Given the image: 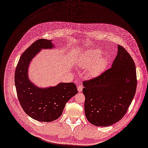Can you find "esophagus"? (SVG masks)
<instances>
[{
    "label": "esophagus",
    "instance_id": "obj_1",
    "mask_svg": "<svg viewBox=\"0 0 148 148\" xmlns=\"http://www.w3.org/2000/svg\"><path fill=\"white\" fill-rule=\"evenodd\" d=\"M83 87L82 85H79L77 86V90L79 92H81L83 90Z\"/></svg>",
    "mask_w": 148,
    "mask_h": 148
}]
</instances>
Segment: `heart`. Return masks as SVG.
<instances>
[{
    "label": "heart",
    "mask_w": 148,
    "mask_h": 148,
    "mask_svg": "<svg viewBox=\"0 0 148 148\" xmlns=\"http://www.w3.org/2000/svg\"><path fill=\"white\" fill-rule=\"evenodd\" d=\"M101 52L98 49L88 50L80 58L78 65L82 68H87V75L91 78L99 75L105 69L107 65V59L101 56Z\"/></svg>",
    "instance_id": "obj_1"
}]
</instances>
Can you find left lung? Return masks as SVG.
Segmentation results:
<instances>
[{
  "label": "left lung",
  "mask_w": 148,
  "mask_h": 148,
  "mask_svg": "<svg viewBox=\"0 0 148 148\" xmlns=\"http://www.w3.org/2000/svg\"><path fill=\"white\" fill-rule=\"evenodd\" d=\"M83 84L87 120L97 126H111L123 117L135 95L134 62L125 49L118 45L111 67Z\"/></svg>",
  "instance_id": "8db88e82"
}]
</instances>
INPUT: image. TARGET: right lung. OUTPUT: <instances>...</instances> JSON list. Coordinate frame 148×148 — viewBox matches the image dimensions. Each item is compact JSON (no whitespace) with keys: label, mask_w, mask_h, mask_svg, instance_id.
<instances>
[{"label":"right lung","mask_w":148,"mask_h":148,"mask_svg":"<svg viewBox=\"0 0 148 148\" xmlns=\"http://www.w3.org/2000/svg\"><path fill=\"white\" fill-rule=\"evenodd\" d=\"M53 40L40 39L26 50L19 60L15 73V84L24 111L40 122H52L62 114L65 104L77 93L73 83H59L55 86L40 87L29 79V67L42 49H54Z\"/></svg>","instance_id":"right-lung-1"}]
</instances>
